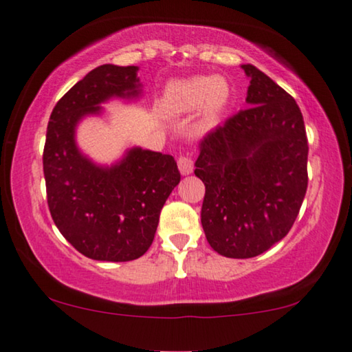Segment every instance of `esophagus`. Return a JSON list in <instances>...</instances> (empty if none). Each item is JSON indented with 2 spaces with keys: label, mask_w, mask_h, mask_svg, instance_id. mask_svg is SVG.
<instances>
[{
  "label": "esophagus",
  "mask_w": 352,
  "mask_h": 352,
  "mask_svg": "<svg viewBox=\"0 0 352 352\" xmlns=\"http://www.w3.org/2000/svg\"><path fill=\"white\" fill-rule=\"evenodd\" d=\"M177 168H179L182 176L190 175L194 171V160L190 157H179L177 158Z\"/></svg>",
  "instance_id": "1"
}]
</instances>
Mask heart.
Listing matches in <instances>:
<instances>
[{"instance_id": "1", "label": "heart", "mask_w": 352, "mask_h": 352, "mask_svg": "<svg viewBox=\"0 0 352 352\" xmlns=\"http://www.w3.org/2000/svg\"><path fill=\"white\" fill-rule=\"evenodd\" d=\"M230 86L221 76H192L168 85L163 105L171 113H187L200 109L195 131H210L219 123L228 107Z\"/></svg>"}]
</instances>
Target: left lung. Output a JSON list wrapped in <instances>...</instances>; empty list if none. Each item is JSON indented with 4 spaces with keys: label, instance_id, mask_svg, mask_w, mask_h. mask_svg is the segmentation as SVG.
<instances>
[{
    "label": "left lung",
    "instance_id": "obj_1",
    "mask_svg": "<svg viewBox=\"0 0 352 352\" xmlns=\"http://www.w3.org/2000/svg\"><path fill=\"white\" fill-rule=\"evenodd\" d=\"M248 109L206 134L195 162L201 226L226 258L258 256L292 229L307 189V138L295 99L252 64Z\"/></svg>",
    "mask_w": 352,
    "mask_h": 352
}]
</instances>
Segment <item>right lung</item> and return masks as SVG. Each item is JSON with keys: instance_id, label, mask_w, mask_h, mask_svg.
<instances>
[{"instance_id": "obj_1", "label": "right lung", "mask_w": 352, "mask_h": 352, "mask_svg": "<svg viewBox=\"0 0 352 352\" xmlns=\"http://www.w3.org/2000/svg\"><path fill=\"white\" fill-rule=\"evenodd\" d=\"M138 70L113 64L91 70L56 104L47 123L43 171L51 216L67 242L96 261L142 256L181 181L168 153L131 147L112 165H100L76 144L78 124L104 115L102 104L141 98Z\"/></svg>"}]
</instances>
